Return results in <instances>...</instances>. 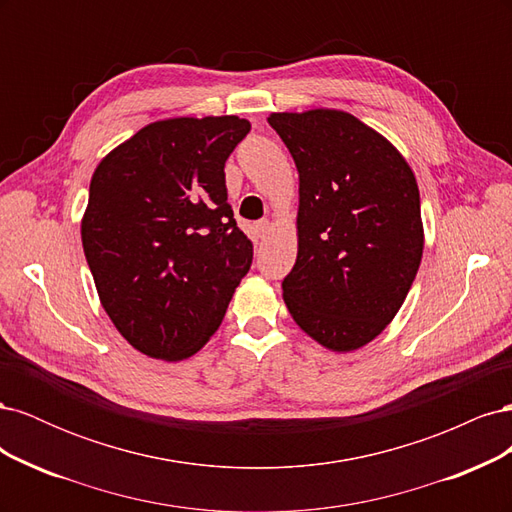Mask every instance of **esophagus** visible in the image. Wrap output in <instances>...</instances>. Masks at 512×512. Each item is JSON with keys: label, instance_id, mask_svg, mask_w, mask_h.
<instances>
[{"label": "esophagus", "instance_id": "esophagus-1", "mask_svg": "<svg viewBox=\"0 0 512 512\" xmlns=\"http://www.w3.org/2000/svg\"><path fill=\"white\" fill-rule=\"evenodd\" d=\"M271 228H273V226H271V222H269V220H260V222L256 224L258 237H260V239H265V237L269 235V232H271Z\"/></svg>", "mask_w": 512, "mask_h": 512}]
</instances>
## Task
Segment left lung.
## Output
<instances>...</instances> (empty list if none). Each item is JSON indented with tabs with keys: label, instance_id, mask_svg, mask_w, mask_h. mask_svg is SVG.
<instances>
[{
	"label": "left lung",
	"instance_id": "left-lung-1",
	"mask_svg": "<svg viewBox=\"0 0 512 512\" xmlns=\"http://www.w3.org/2000/svg\"><path fill=\"white\" fill-rule=\"evenodd\" d=\"M267 121L299 170V252L284 303L320 346L352 352L395 318L421 265L416 177L393 143L346 111Z\"/></svg>",
	"mask_w": 512,
	"mask_h": 512
}]
</instances>
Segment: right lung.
I'll return each mask as SVG.
<instances>
[{
  "instance_id": "obj_1",
  "label": "right lung",
  "mask_w": 512,
  "mask_h": 512,
  "mask_svg": "<svg viewBox=\"0 0 512 512\" xmlns=\"http://www.w3.org/2000/svg\"><path fill=\"white\" fill-rule=\"evenodd\" d=\"M250 121H153L96 166L81 220L100 303L128 344L183 361L218 331L254 247L226 203L224 164Z\"/></svg>"
}]
</instances>
